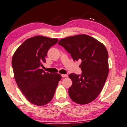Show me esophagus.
Here are the masks:
<instances>
[{"mask_svg":"<svg viewBox=\"0 0 127 127\" xmlns=\"http://www.w3.org/2000/svg\"><path fill=\"white\" fill-rule=\"evenodd\" d=\"M61 76L62 78H67V75L66 74H62V75H61Z\"/></svg>","mask_w":127,"mask_h":127,"instance_id":"1","label":"esophagus"}]
</instances>
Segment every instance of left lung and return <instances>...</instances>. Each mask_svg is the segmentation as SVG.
Wrapping results in <instances>:
<instances>
[{
  "label": "left lung",
  "instance_id": "1",
  "mask_svg": "<svg viewBox=\"0 0 127 127\" xmlns=\"http://www.w3.org/2000/svg\"><path fill=\"white\" fill-rule=\"evenodd\" d=\"M70 54L74 61L81 60L82 75L70 73L72 85L69 95L79 104H86L97 98L103 89L108 74V55L106 47L86 34L62 38L58 42Z\"/></svg>",
  "mask_w": 127,
  "mask_h": 127
}]
</instances>
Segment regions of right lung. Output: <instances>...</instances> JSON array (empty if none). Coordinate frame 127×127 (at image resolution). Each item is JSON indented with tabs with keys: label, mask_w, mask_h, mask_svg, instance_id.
<instances>
[{
	"label": "right lung",
	"mask_w": 127,
	"mask_h": 127,
	"mask_svg": "<svg viewBox=\"0 0 127 127\" xmlns=\"http://www.w3.org/2000/svg\"><path fill=\"white\" fill-rule=\"evenodd\" d=\"M58 41L57 38L44 36L30 38L13 56L11 64L18 87L28 101L36 106H44L51 101L61 79L60 74L49 73L41 69L48 51Z\"/></svg>",
	"instance_id": "add662e5"
}]
</instances>
